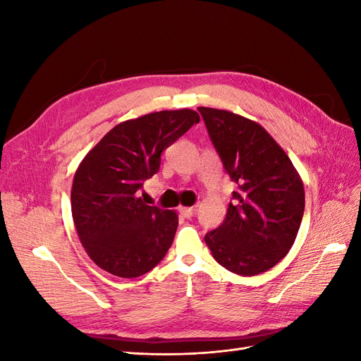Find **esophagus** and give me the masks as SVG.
I'll use <instances>...</instances> for the list:
<instances>
[{"label": "esophagus", "instance_id": "34e87169", "mask_svg": "<svg viewBox=\"0 0 361 361\" xmlns=\"http://www.w3.org/2000/svg\"><path fill=\"white\" fill-rule=\"evenodd\" d=\"M179 212L185 218H191L195 214V207H179Z\"/></svg>", "mask_w": 361, "mask_h": 361}]
</instances>
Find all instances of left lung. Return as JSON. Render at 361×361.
Listing matches in <instances>:
<instances>
[{
  "mask_svg": "<svg viewBox=\"0 0 361 361\" xmlns=\"http://www.w3.org/2000/svg\"><path fill=\"white\" fill-rule=\"evenodd\" d=\"M207 134L228 178L238 185L224 221L207 232L214 259L239 276H257L288 255L304 214V188L297 170L256 122L199 106Z\"/></svg>",
  "mask_w": 361,
  "mask_h": 361,
  "instance_id": "left-lung-1",
  "label": "left lung"
}]
</instances>
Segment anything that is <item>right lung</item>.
Wrapping results in <instances>:
<instances>
[{
	"label": "right lung",
	"mask_w": 361,
	"mask_h": 361,
	"mask_svg": "<svg viewBox=\"0 0 361 361\" xmlns=\"http://www.w3.org/2000/svg\"><path fill=\"white\" fill-rule=\"evenodd\" d=\"M200 122L192 110L159 111L118 123L75 173L71 204L76 233L94 264L123 279L140 277L167 255L178 215L140 197L161 154ZM145 194V192H143Z\"/></svg>",
	"instance_id": "right-lung-1"
}]
</instances>
